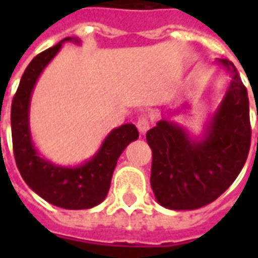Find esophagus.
<instances>
[{"label":"esophagus","instance_id":"34e87169","mask_svg":"<svg viewBox=\"0 0 258 258\" xmlns=\"http://www.w3.org/2000/svg\"><path fill=\"white\" fill-rule=\"evenodd\" d=\"M151 118L146 117V116H141L138 118V121H137V127H138V131H140L141 134H145L148 130L151 128Z\"/></svg>","mask_w":258,"mask_h":258}]
</instances>
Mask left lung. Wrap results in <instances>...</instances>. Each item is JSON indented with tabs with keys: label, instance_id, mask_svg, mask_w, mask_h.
<instances>
[{
	"label": "left lung",
	"instance_id": "1",
	"mask_svg": "<svg viewBox=\"0 0 258 258\" xmlns=\"http://www.w3.org/2000/svg\"><path fill=\"white\" fill-rule=\"evenodd\" d=\"M217 63L231 81L200 138L167 118L146 133L153 155L152 189L157 203L170 210H195L214 202L236 179L249 155L247 91L232 62Z\"/></svg>",
	"mask_w": 258,
	"mask_h": 258
}]
</instances>
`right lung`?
<instances>
[{
  "mask_svg": "<svg viewBox=\"0 0 258 258\" xmlns=\"http://www.w3.org/2000/svg\"><path fill=\"white\" fill-rule=\"evenodd\" d=\"M66 41L80 44L79 38H63L55 47L38 53L26 68L11 107L12 144L16 166L30 189L53 206L83 210L105 200L117 159L130 142L138 140L140 134L134 124H123L112 130L95 155L74 167L58 166L38 153L31 140L29 121L31 94L42 70Z\"/></svg>",
  "mask_w": 258,
  "mask_h": 258,
  "instance_id": "right-lung-1",
  "label": "right lung"
}]
</instances>
